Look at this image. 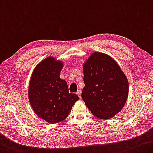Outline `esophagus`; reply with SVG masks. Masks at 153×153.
Returning <instances> with one entry per match:
<instances>
[{
    "label": "esophagus",
    "instance_id": "esophagus-1",
    "mask_svg": "<svg viewBox=\"0 0 153 153\" xmlns=\"http://www.w3.org/2000/svg\"><path fill=\"white\" fill-rule=\"evenodd\" d=\"M76 94H77V95L79 97V98L81 97V91L80 90H78V91H77V93H76Z\"/></svg>",
    "mask_w": 153,
    "mask_h": 153
}]
</instances>
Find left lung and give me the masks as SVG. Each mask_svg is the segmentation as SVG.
<instances>
[{"mask_svg": "<svg viewBox=\"0 0 153 153\" xmlns=\"http://www.w3.org/2000/svg\"><path fill=\"white\" fill-rule=\"evenodd\" d=\"M85 86L82 97L88 110L100 119L113 117L127 99V77L110 56L94 52L84 65Z\"/></svg>", "mask_w": 153, "mask_h": 153, "instance_id": "obj_1", "label": "left lung"}]
</instances>
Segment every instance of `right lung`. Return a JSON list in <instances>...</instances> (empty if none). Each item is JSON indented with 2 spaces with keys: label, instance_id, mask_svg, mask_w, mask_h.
Returning a JSON list of instances; mask_svg holds the SVG:
<instances>
[{
  "label": "right lung",
  "instance_id": "obj_1",
  "mask_svg": "<svg viewBox=\"0 0 153 153\" xmlns=\"http://www.w3.org/2000/svg\"><path fill=\"white\" fill-rule=\"evenodd\" d=\"M62 66L54 58H46L34 69L28 88L34 111L51 124L65 120L79 99L77 94L69 93L66 81L60 78Z\"/></svg>",
  "mask_w": 153,
  "mask_h": 153
}]
</instances>
